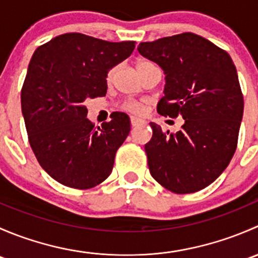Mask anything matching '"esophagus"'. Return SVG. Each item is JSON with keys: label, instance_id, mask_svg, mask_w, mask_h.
Here are the masks:
<instances>
[{"label": "esophagus", "instance_id": "34e87169", "mask_svg": "<svg viewBox=\"0 0 258 258\" xmlns=\"http://www.w3.org/2000/svg\"><path fill=\"white\" fill-rule=\"evenodd\" d=\"M130 121H131V126L132 127H136L139 126V124H144L145 121L142 118H139V117H135L132 116L131 118H130Z\"/></svg>", "mask_w": 258, "mask_h": 258}]
</instances>
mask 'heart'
<instances>
[{
  "mask_svg": "<svg viewBox=\"0 0 258 258\" xmlns=\"http://www.w3.org/2000/svg\"><path fill=\"white\" fill-rule=\"evenodd\" d=\"M152 69H158V67L156 66L153 62L148 61V59H140V61L136 63V71L140 76H141L142 74H145L146 71ZM114 74H116V67H111V69L106 72L105 81L107 85H111V83H112ZM145 107H146L145 102H142V101H135V100L124 101V102H122L121 106H119V108H121L122 111L128 113H134V114L142 113L145 111Z\"/></svg>",
  "mask_w": 258,
  "mask_h": 258,
  "instance_id": "1",
  "label": "heart"
}]
</instances>
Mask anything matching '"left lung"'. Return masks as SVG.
Here are the masks:
<instances>
[{"label": "left lung", "mask_w": 258, "mask_h": 258, "mask_svg": "<svg viewBox=\"0 0 258 258\" xmlns=\"http://www.w3.org/2000/svg\"><path fill=\"white\" fill-rule=\"evenodd\" d=\"M139 52L166 74L157 112L184 119L176 134L150 123L152 139L145 150L151 176L178 195L204 189L225 171L237 147L243 95L232 58L191 32L142 42Z\"/></svg>", "instance_id": "8db88e82"}]
</instances>
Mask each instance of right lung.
I'll return each instance as SVG.
<instances>
[{"instance_id": "add662e5", "label": "right lung", "mask_w": 258, "mask_h": 258, "mask_svg": "<svg viewBox=\"0 0 258 258\" xmlns=\"http://www.w3.org/2000/svg\"><path fill=\"white\" fill-rule=\"evenodd\" d=\"M135 45L74 32L33 53L21 90L28 142L41 167L63 186L92 188L112 172L114 155L131 130L130 118L113 112L96 128L86 118L85 101L106 96V72L131 56Z\"/></svg>"}]
</instances>
